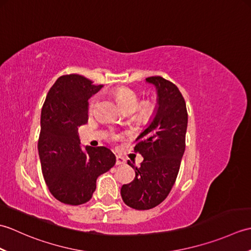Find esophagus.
<instances>
[{"label": "esophagus", "mask_w": 251, "mask_h": 251, "mask_svg": "<svg viewBox=\"0 0 251 251\" xmlns=\"http://www.w3.org/2000/svg\"><path fill=\"white\" fill-rule=\"evenodd\" d=\"M126 164V159L124 157H122L120 155L116 156V165L120 166V165H125Z\"/></svg>", "instance_id": "esophagus-1"}]
</instances>
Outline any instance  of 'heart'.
<instances>
[{"label": "heart", "instance_id": "1", "mask_svg": "<svg viewBox=\"0 0 251 251\" xmlns=\"http://www.w3.org/2000/svg\"><path fill=\"white\" fill-rule=\"evenodd\" d=\"M115 97L119 101L120 104L124 108V110L128 113L134 112L137 106L138 111L141 115H148L150 114L153 110V104L150 101H145V102H141L138 105L139 102V98H138V95L136 94L135 90H132L128 87H120L115 90ZM98 103V97H95L92 99L89 103V112H93L96 108V105ZM114 138H117V136H113Z\"/></svg>", "mask_w": 251, "mask_h": 251}]
</instances>
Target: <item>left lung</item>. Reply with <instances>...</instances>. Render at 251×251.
I'll return each instance as SVG.
<instances>
[{
    "label": "left lung",
    "mask_w": 251,
    "mask_h": 251,
    "mask_svg": "<svg viewBox=\"0 0 251 251\" xmlns=\"http://www.w3.org/2000/svg\"><path fill=\"white\" fill-rule=\"evenodd\" d=\"M157 92V106L153 120L138 136L134 151L143 162L135 169L136 177L121 189L127 206L147 210L161 204L168 196L177 179L181 158L185 150L188 112L178 87L162 76L146 78Z\"/></svg>",
    "instance_id": "8db88e82"
}]
</instances>
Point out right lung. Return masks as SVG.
<instances>
[{
  "mask_svg": "<svg viewBox=\"0 0 251 251\" xmlns=\"http://www.w3.org/2000/svg\"><path fill=\"white\" fill-rule=\"evenodd\" d=\"M103 85L78 74L57 79L46 96L37 142L42 173L51 195L68 205L92 199L96 180L115 165L105 147L81 148L78 127L88 122V99Z\"/></svg>",
  "mask_w": 251,
  "mask_h": 251,
  "instance_id": "obj_1",
  "label": "right lung"
}]
</instances>
